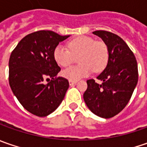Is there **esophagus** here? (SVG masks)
Here are the masks:
<instances>
[{
    "mask_svg": "<svg viewBox=\"0 0 147 147\" xmlns=\"http://www.w3.org/2000/svg\"><path fill=\"white\" fill-rule=\"evenodd\" d=\"M69 85H70V86H73V85H75V84H76L77 81H72V80H69Z\"/></svg>",
    "mask_w": 147,
    "mask_h": 147,
    "instance_id": "34e87169",
    "label": "esophagus"
}]
</instances>
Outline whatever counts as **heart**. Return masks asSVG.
Masks as SVG:
<instances>
[{
  "label": "heart",
  "instance_id": "b5f03b06",
  "mask_svg": "<svg viewBox=\"0 0 147 147\" xmlns=\"http://www.w3.org/2000/svg\"><path fill=\"white\" fill-rule=\"evenodd\" d=\"M69 50L62 45L57 46L54 50V59L61 67H68L75 61L76 66L70 67L62 72L65 78L72 81L90 75L92 71L103 70L109 60V51L105 43L101 41H94L88 37H78L69 41Z\"/></svg>",
  "mask_w": 147,
  "mask_h": 147
}]
</instances>
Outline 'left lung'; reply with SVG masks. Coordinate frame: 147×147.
<instances>
[{
  "instance_id": "1",
  "label": "left lung",
  "mask_w": 147,
  "mask_h": 147,
  "mask_svg": "<svg viewBox=\"0 0 147 147\" xmlns=\"http://www.w3.org/2000/svg\"><path fill=\"white\" fill-rule=\"evenodd\" d=\"M107 46L109 60L96 78L87 81L88 88L83 94L84 101L96 115L110 119L118 115L127 105L138 84V64L133 51L121 37L110 32H92Z\"/></svg>"
}]
</instances>
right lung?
I'll use <instances>...</instances> for the list:
<instances>
[{
    "mask_svg": "<svg viewBox=\"0 0 147 147\" xmlns=\"http://www.w3.org/2000/svg\"><path fill=\"white\" fill-rule=\"evenodd\" d=\"M69 37L48 30L35 32L24 37L10 55V88L24 108L34 115H49L65 98L69 85L65 78H56L60 68L54 59V50ZM47 77L52 80L45 84Z\"/></svg>",
    "mask_w": 147,
    "mask_h": 147,
    "instance_id": "1",
    "label": "right lung"
}]
</instances>
